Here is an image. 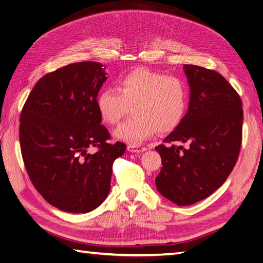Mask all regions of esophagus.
I'll use <instances>...</instances> for the list:
<instances>
[{
  "mask_svg": "<svg viewBox=\"0 0 263 263\" xmlns=\"http://www.w3.org/2000/svg\"><path fill=\"white\" fill-rule=\"evenodd\" d=\"M127 150L130 151V153H136V154H140L146 151V148L144 147H139V146H133V145H128L127 146Z\"/></svg>",
  "mask_w": 263,
  "mask_h": 263,
  "instance_id": "34e87169",
  "label": "esophagus"
}]
</instances>
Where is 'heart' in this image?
<instances>
[{
	"mask_svg": "<svg viewBox=\"0 0 263 263\" xmlns=\"http://www.w3.org/2000/svg\"><path fill=\"white\" fill-rule=\"evenodd\" d=\"M95 104L101 118L109 125L121 122L133 105L134 116L113 135L139 145L158 130L170 132L179 126L187 107V86L179 77L138 68L119 79L117 89L102 90Z\"/></svg>",
	"mask_w": 263,
	"mask_h": 263,
	"instance_id": "heart-1",
	"label": "heart"
}]
</instances>
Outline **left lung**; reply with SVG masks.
I'll list each match as a JSON object with an SVG mask.
<instances>
[{"mask_svg": "<svg viewBox=\"0 0 263 263\" xmlns=\"http://www.w3.org/2000/svg\"><path fill=\"white\" fill-rule=\"evenodd\" d=\"M190 85L187 112L159 145L162 166L158 192L179 206L192 205L214 193L233 171L242 139V103L216 71L184 65Z\"/></svg>", "mask_w": 263, "mask_h": 263, "instance_id": "1", "label": "left lung"}]
</instances>
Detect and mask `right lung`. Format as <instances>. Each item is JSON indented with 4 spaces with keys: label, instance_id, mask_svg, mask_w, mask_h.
I'll list each match as a JSON object with an SVG mask.
<instances>
[{
    "label": "right lung",
    "instance_id": "right-lung-1",
    "mask_svg": "<svg viewBox=\"0 0 263 263\" xmlns=\"http://www.w3.org/2000/svg\"><path fill=\"white\" fill-rule=\"evenodd\" d=\"M100 62L71 63L44 76L23 107L20 142L36 190L60 211L89 213L110 190L112 165L126 145L107 144L97 97L106 81ZM98 146L93 155L87 148Z\"/></svg>",
    "mask_w": 263,
    "mask_h": 263
}]
</instances>
